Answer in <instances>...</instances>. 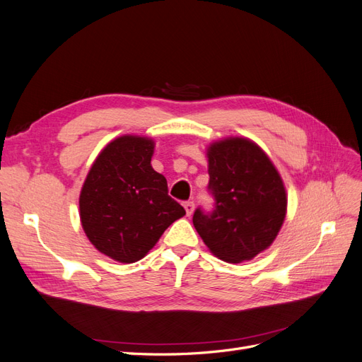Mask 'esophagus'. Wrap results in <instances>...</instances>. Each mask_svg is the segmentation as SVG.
<instances>
[{
  "label": "esophagus",
  "mask_w": 362,
  "mask_h": 362,
  "mask_svg": "<svg viewBox=\"0 0 362 362\" xmlns=\"http://www.w3.org/2000/svg\"><path fill=\"white\" fill-rule=\"evenodd\" d=\"M184 208H185V214H187L189 217L193 214V211H194V202H192V201H189V202H185L184 204Z\"/></svg>",
  "instance_id": "1"
}]
</instances>
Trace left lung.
<instances>
[{"label":"left lung","instance_id":"obj_1","mask_svg":"<svg viewBox=\"0 0 362 362\" xmlns=\"http://www.w3.org/2000/svg\"><path fill=\"white\" fill-rule=\"evenodd\" d=\"M206 157L214 210L198 208L193 225L217 258L252 259L273 243L286 218L287 193L281 175L266 152L245 137L214 141Z\"/></svg>","mask_w":362,"mask_h":362}]
</instances>
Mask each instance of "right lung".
I'll return each instance as SVG.
<instances>
[{
    "label": "right lung",
    "mask_w": 362,
    "mask_h": 362,
    "mask_svg": "<svg viewBox=\"0 0 362 362\" xmlns=\"http://www.w3.org/2000/svg\"><path fill=\"white\" fill-rule=\"evenodd\" d=\"M154 140L120 136L96 157L80 193L87 238L119 262L144 258L184 214L168 194V181L151 166Z\"/></svg>",
    "instance_id": "add662e5"
}]
</instances>
